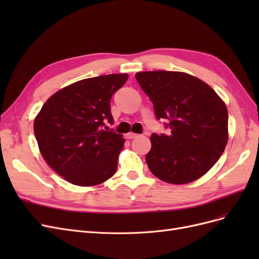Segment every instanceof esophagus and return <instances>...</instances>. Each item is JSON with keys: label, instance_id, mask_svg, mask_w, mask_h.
<instances>
[{"label": "esophagus", "instance_id": "esophagus-1", "mask_svg": "<svg viewBox=\"0 0 259 259\" xmlns=\"http://www.w3.org/2000/svg\"><path fill=\"white\" fill-rule=\"evenodd\" d=\"M138 135L137 134H135V133H132V132H130L128 134L126 135V137L128 138V139H134V138H136Z\"/></svg>", "mask_w": 259, "mask_h": 259}]
</instances>
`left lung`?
Here are the masks:
<instances>
[{
	"mask_svg": "<svg viewBox=\"0 0 259 259\" xmlns=\"http://www.w3.org/2000/svg\"><path fill=\"white\" fill-rule=\"evenodd\" d=\"M153 104L156 119H165L168 135L152 134L146 162L163 182L184 185L214 166L228 143V110L208 84L179 71L135 74Z\"/></svg>",
	"mask_w": 259,
	"mask_h": 259,
	"instance_id": "1",
	"label": "left lung"
}]
</instances>
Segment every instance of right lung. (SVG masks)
Returning a JSON list of instances; mask_svg holds the SVG:
<instances>
[{"label": "right lung", "mask_w": 259, "mask_h": 259, "mask_svg": "<svg viewBox=\"0 0 259 259\" xmlns=\"http://www.w3.org/2000/svg\"><path fill=\"white\" fill-rule=\"evenodd\" d=\"M127 79L122 73L74 82L52 95L35 116L40 152L67 182L91 187L114 175L125 139L103 127L106 121L113 124L111 96Z\"/></svg>", "instance_id": "right-lung-1"}]
</instances>
